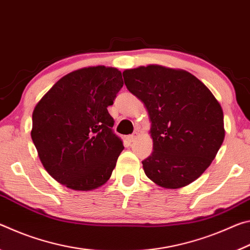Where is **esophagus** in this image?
Masks as SVG:
<instances>
[{
    "label": "esophagus",
    "mask_w": 250,
    "mask_h": 250,
    "mask_svg": "<svg viewBox=\"0 0 250 250\" xmlns=\"http://www.w3.org/2000/svg\"><path fill=\"white\" fill-rule=\"evenodd\" d=\"M138 135H139V133H138V132H133L132 134L129 135V137H128V140H129L130 142H133V141L135 140V139L138 138Z\"/></svg>",
    "instance_id": "1"
}]
</instances>
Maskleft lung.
Returning a JSON list of instances; mask_svg holds the SVG:
<instances>
[{"label":"left lung","mask_w":250,"mask_h":250,"mask_svg":"<svg viewBox=\"0 0 250 250\" xmlns=\"http://www.w3.org/2000/svg\"><path fill=\"white\" fill-rule=\"evenodd\" d=\"M128 90L145 104L153 152L142 161L146 176L180 188L198 179L225 138L221 104L188 71L159 65L124 71Z\"/></svg>","instance_id":"1"}]
</instances>
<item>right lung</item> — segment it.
Masks as SVG:
<instances>
[{"label":"right lung","instance_id":"right-lung-1","mask_svg":"<svg viewBox=\"0 0 250 250\" xmlns=\"http://www.w3.org/2000/svg\"><path fill=\"white\" fill-rule=\"evenodd\" d=\"M122 86L118 69L88 67L59 79L35 105L32 140L45 170L61 184L91 191L110 179L124 145L107 108Z\"/></svg>","mask_w":250,"mask_h":250}]
</instances>
